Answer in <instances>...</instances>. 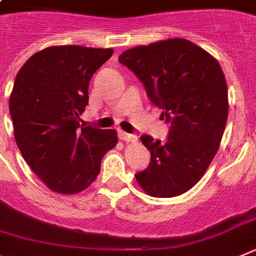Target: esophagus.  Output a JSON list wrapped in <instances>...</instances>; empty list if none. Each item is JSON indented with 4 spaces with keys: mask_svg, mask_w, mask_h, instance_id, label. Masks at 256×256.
Wrapping results in <instances>:
<instances>
[{
    "mask_svg": "<svg viewBox=\"0 0 256 256\" xmlns=\"http://www.w3.org/2000/svg\"><path fill=\"white\" fill-rule=\"evenodd\" d=\"M118 136L121 140L126 142V143H136L138 140V138L135 136V135L128 134V132H125V131H120Z\"/></svg>",
    "mask_w": 256,
    "mask_h": 256,
    "instance_id": "obj_1",
    "label": "esophagus"
}]
</instances>
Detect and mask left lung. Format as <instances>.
<instances>
[{
  "label": "left lung",
  "mask_w": 256,
  "mask_h": 256,
  "mask_svg": "<svg viewBox=\"0 0 256 256\" xmlns=\"http://www.w3.org/2000/svg\"><path fill=\"white\" fill-rule=\"evenodd\" d=\"M118 60L143 82L161 118L171 124L165 143L140 136L150 164L135 175L138 184L152 197L183 194L204 176L223 138L228 88L220 64L186 38L128 48Z\"/></svg>",
  "instance_id": "8db88e82"
}]
</instances>
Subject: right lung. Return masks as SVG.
<instances>
[{"mask_svg": "<svg viewBox=\"0 0 256 256\" xmlns=\"http://www.w3.org/2000/svg\"><path fill=\"white\" fill-rule=\"evenodd\" d=\"M112 54L113 48L50 46L33 54L15 77L8 102L15 142L52 192L85 190L118 143L116 130L80 124L91 77Z\"/></svg>", "mask_w": 256, "mask_h": 256, "instance_id": "add662e5", "label": "right lung"}]
</instances>
